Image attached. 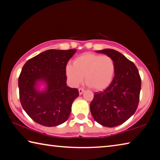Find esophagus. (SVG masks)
<instances>
[{"label":"esophagus","mask_w":160,"mask_h":160,"mask_svg":"<svg viewBox=\"0 0 160 160\" xmlns=\"http://www.w3.org/2000/svg\"><path fill=\"white\" fill-rule=\"evenodd\" d=\"M78 91H79V94H82L83 92H84V89L83 88H80L79 89H78Z\"/></svg>","instance_id":"34e87169"}]
</instances>
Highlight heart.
<instances>
[{
	"mask_svg": "<svg viewBox=\"0 0 160 160\" xmlns=\"http://www.w3.org/2000/svg\"><path fill=\"white\" fill-rule=\"evenodd\" d=\"M66 75L70 82L78 85L85 82L95 90H102L112 83L116 71V64L109 56L85 53L75 58L72 64H68Z\"/></svg>",
	"mask_w": 160,
	"mask_h": 160,
	"instance_id": "obj_1",
	"label": "heart"
}]
</instances>
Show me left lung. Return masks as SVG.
Here are the masks:
<instances>
[{"instance_id": "obj_1", "label": "left lung", "mask_w": 160, "mask_h": 160, "mask_svg": "<svg viewBox=\"0 0 160 160\" xmlns=\"http://www.w3.org/2000/svg\"><path fill=\"white\" fill-rule=\"evenodd\" d=\"M115 61L112 83L103 92H96L90 103V112L97 123L115 127L126 121L138 106L141 78L135 65L118 51L106 48L97 51Z\"/></svg>"}]
</instances>
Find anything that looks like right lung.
Listing matches in <instances>:
<instances>
[{
  "instance_id": "1",
  "label": "right lung",
  "mask_w": 160,
  "mask_h": 160,
  "mask_svg": "<svg viewBox=\"0 0 160 160\" xmlns=\"http://www.w3.org/2000/svg\"><path fill=\"white\" fill-rule=\"evenodd\" d=\"M76 49H49L29 59L24 65L18 79L20 100L32 120L42 126L60 125L68 118L72 104L79 95L76 88L66 84V68ZM44 82V91L37 84Z\"/></svg>"
}]
</instances>
